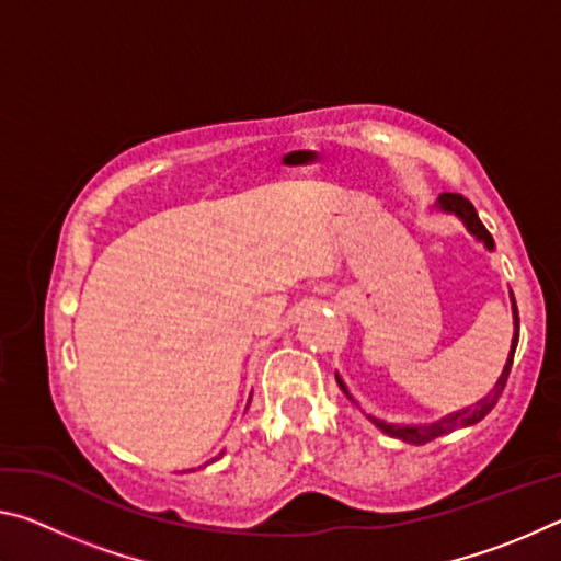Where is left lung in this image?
<instances>
[{
  "instance_id": "8db88e82",
  "label": "left lung",
  "mask_w": 561,
  "mask_h": 561,
  "mask_svg": "<svg viewBox=\"0 0 561 561\" xmlns=\"http://www.w3.org/2000/svg\"><path fill=\"white\" fill-rule=\"evenodd\" d=\"M435 205H438L443 213L458 215L460 220H462V225L468 227V232L474 234V240H480L482 244L488 247V250H495L492 234L485 230V225L480 222V217H478V213H474V207H472V203L468 201V197H462L460 193H443ZM512 319H515V334H512V346H510L507 364H505V368H502V374L497 378L495 388H492V391L485 398H480V401L474 403V405L462 408V411L445 415V417H440V421L428 423V425H391V423L378 421V417H371V421L376 423V428H381L386 435H391V438L413 443V445H423V443H431L435 438H440V435L453 433L455 428H468V425L480 423L482 417H485L492 411V408H495L497 398L502 396V388H505L507 376H510V368H512V358H515V348H517V341H519V314H517L515 297H512ZM336 383H339L341 391H344L351 398L348 388H346L344 381H341L339 374H336ZM351 401H354V398H351Z\"/></svg>"
}]
</instances>
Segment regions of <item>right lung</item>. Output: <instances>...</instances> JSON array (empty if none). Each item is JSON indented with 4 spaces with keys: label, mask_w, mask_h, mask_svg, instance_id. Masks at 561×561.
Returning <instances> with one entry per match:
<instances>
[{
    "label": "right lung",
    "mask_w": 561,
    "mask_h": 561,
    "mask_svg": "<svg viewBox=\"0 0 561 561\" xmlns=\"http://www.w3.org/2000/svg\"><path fill=\"white\" fill-rule=\"evenodd\" d=\"M250 398H252V396H250Z\"/></svg>",
    "instance_id": "add662e5"
}]
</instances>
